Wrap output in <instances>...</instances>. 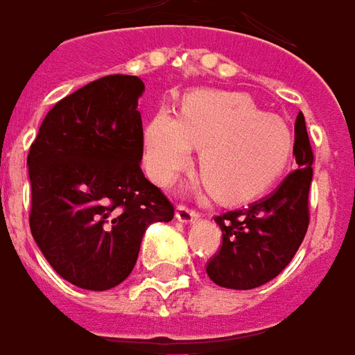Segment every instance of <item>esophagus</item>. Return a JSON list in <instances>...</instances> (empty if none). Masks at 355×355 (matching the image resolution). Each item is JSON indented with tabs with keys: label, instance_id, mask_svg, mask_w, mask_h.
Here are the masks:
<instances>
[{
	"label": "esophagus",
	"instance_id": "34e87169",
	"mask_svg": "<svg viewBox=\"0 0 355 355\" xmlns=\"http://www.w3.org/2000/svg\"><path fill=\"white\" fill-rule=\"evenodd\" d=\"M175 217L181 223H193V220H196L200 217V213L189 206H178L175 207Z\"/></svg>",
	"mask_w": 355,
	"mask_h": 355
}]
</instances>
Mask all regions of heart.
<instances>
[{"label": "heart", "instance_id": "heart-1", "mask_svg": "<svg viewBox=\"0 0 355 355\" xmlns=\"http://www.w3.org/2000/svg\"><path fill=\"white\" fill-rule=\"evenodd\" d=\"M198 148L202 181L226 200L262 193L282 174L294 149L288 123L260 112L243 93L194 92L180 116L157 112L144 132V161L151 180L168 187Z\"/></svg>", "mask_w": 355, "mask_h": 355}]
</instances>
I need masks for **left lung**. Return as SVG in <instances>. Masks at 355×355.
Here are the masks:
<instances>
[{
  "mask_svg": "<svg viewBox=\"0 0 355 355\" xmlns=\"http://www.w3.org/2000/svg\"><path fill=\"white\" fill-rule=\"evenodd\" d=\"M294 132V172L266 198L215 217L223 232V245L209 258L206 271L223 288L250 290L275 279L307 234L314 153L301 112L295 117Z\"/></svg>",
  "mask_w": 355,
  "mask_h": 355,
  "instance_id": "left-lung-1",
  "label": "left lung"
}]
</instances>
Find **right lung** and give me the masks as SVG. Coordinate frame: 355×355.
Here are the masks:
<instances>
[{"label": "right lung", "mask_w": 355, "mask_h": 355, "mask_svg": "<svg viewBox=\"0 0 355 355\" xmlns=\"http://www.w3.org/2000/svg\"><path fill=\"white\" fill-rule=\"evenodd\" d=\"M142 92L127 74L89 82L55 103L29 148V228L55 273L78 288L123 282L146 228L174 218L140 168Z\"/></svg>", "instance_id": "add662e5"}]
</instances>
